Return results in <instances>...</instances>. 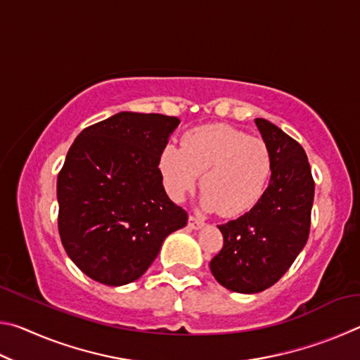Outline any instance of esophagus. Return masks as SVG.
<instances>
[{
    "label": "esophagus",
    "instance_id": "esophagus-1",
    "mask_svg": "<svg viewBox=\"0 0 360 360\" xmlns=\"http://www.w3.org/2000/svg\"><path fill=\"white\" fill-rule=\"evenodd\" d=\"M188 227H191L192 230H198V229L205 227V221L198 216H191L188 217Z\"/></svg>",
    "mask_w": 360,
    "mask_h": 360
}]
</instances>
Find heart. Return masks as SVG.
Here are the masks:
<instances>
[{"mask_svg":"<svg viewBox=\"0 0 360 360\" xmlns=\"http://www.w3.org/2000/svg\"><path fill=\"white\" fill-rule=\"evenodd\" d=\"M163 188L174 202L191 193L202 174V203L225 217L254 208L271 174V155L264 139L216 124L188 130L182 146L168 143L157 158Z\"/></svg>","mask_w":360,"mask_h":360,"instance_id":"1","label":"heart"}]
</instances>
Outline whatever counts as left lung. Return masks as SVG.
<instances>
[{"label":"left lung","instance_id":"obj_1","mask_svg":"<svg viewBox=\"0 0 360 360\" xmlns=\"http://www.w3.org/2000/svg\"><path fill=\"white\" fill-rule=\"evenodd\" d=\"M255 125L271 155V178L251 211L219 225L224 246L210 262L225 289L257 294L279 281L307 245L314 181L308 157L295 139L265 119Z\"/></svg>","mask_w":360,"mask_h":360}]
</instances>
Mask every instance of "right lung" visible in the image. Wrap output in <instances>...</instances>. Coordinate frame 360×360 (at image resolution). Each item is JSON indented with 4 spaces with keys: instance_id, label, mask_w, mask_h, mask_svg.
I'll return each instance as SVG.
<instances>
[{
    "instance_id": "right-lung-1",
    "label": "right lung",
    "mask_w": 360,
    "mask_h": 360,
    "mask_svg": "<svg viewBox=\"0 0 360 360\" xmlns=\"http://www.w3.org/2000/svg\"><path fill=\"white\" fill-rule=\"evenodd\" d=\"M178 117L119 112L84 129L57 179L58 231L68 257L106 285L136 281L187 212L163 188L157 158Z\"/></svg>"
}]
</instances>
